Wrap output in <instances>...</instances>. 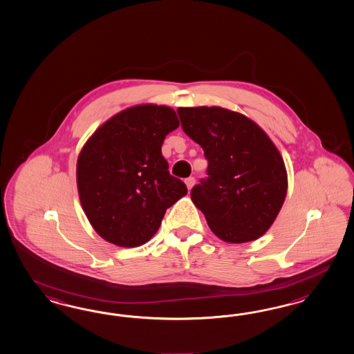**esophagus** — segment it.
<instances>
[{
  "mask_svg": "<svg viewBox=\"0 0 354 354\" xmlns=\"http://www.w3.org/2000/svg\"><path fill=\"white\" fill-rule=\"evenodd\" d=\"M194 183H196V179H194L193 176H189V178L185 179V184H187V188H188V189H192Z\"/></svg>",
  "mask_w": 354,
  "mask_h": 354,
  "instance_id": "obj_1",
  "label": "esophagus"
}]
</instances>
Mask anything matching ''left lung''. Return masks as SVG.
<instances>
[{"label": "left lung", "mask_w": 354, "mask_h": 354, "mask_svg": "<svg viewBox=\"0 0 354 354\" xmlns=\"http://www.w3.org/2000/svg\"><path fill=\"white\" fill-rule=\"evenodd\" d=\"M182 129L204 149L207 169L191 191L210 230L227 243L263 235L287 194L278 149L254 122L222 107H179Z\"/></svg>", "instance_id": "obj_1"}]
</instances>
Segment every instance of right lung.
Returning <instances> with one entry per match:
<instances>
[{
	"mask_svg": "<svg viewBox=\"0 0 354 354\" xmlns=\"http://www.w3.org/2000/svg\"><path fill=\"white\" fill-rule=\"evenodd\" d=\"M179 127L167 106L131 107L104 123L80 151V203L97 234L119 247L149 241L166 210L187 194L162 156L165 138Z\"/></svg>",
	"mask_w": 354,
	"mask_h": 354,
	"instance_id": "right-lung-1",
	"label": "right lung"
}]
</instances>
